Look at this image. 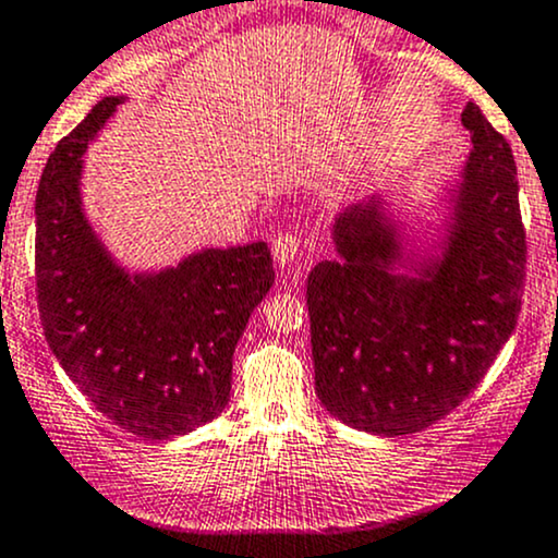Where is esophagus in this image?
I'll list each match as a JSON object with an SVG mask.
<instances>
[{"mask_svg":"<svg viewBox=\"0 0 558 558\" xmlns=\"http://www.w3.org/2000/svg\"><path fill=\"white\" fill-rule=\"evenodd\" d=\"M271 253L279 268H290L298 257V239L292 233H279L271 244Z\"/></svg>","mask_w":558,"mask_h":558,"instance_id":"esophagus-1","label":"esophagus"}]
</instances>
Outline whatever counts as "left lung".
Instances as JSON below:
<instances>
[{"label": "left lung", "instance_id": "1", "mask_svg": "<svg viewBox=\"0 0 558 558\" xmlns=\"http://www.w3.org/2000/svg\"><path fill=\"white\" fill-rule=\"evenodd\" d=\"M473 151L421 236L391 196L373 194L332 223L335 257L308 274L316 397L375 436L441 421L487 375L521 311L526 242L517 165L476 104Z\"/></svg>", "mask_w": 558, "mask_h": 558}]
</instances>
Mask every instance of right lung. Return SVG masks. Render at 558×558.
<instances>
[{"mask_svg":"<svg viewBox=\"0 0 558 558\" xmlns=\"http://www.w3.org/2000/svg\"><path fill=\"white\" fill-rule=\"evenodd\" d=\"M124 95L98 100L47 159L37 191V301L65 375L111 423L172 439L218 417L233 349L274 284L266 242L205 247L130 271L93 229L85 151Z\"/></svg>","mask_w":558,"mask_h":558,"instance_id":"1","label":"right lung"}]
</instances>
